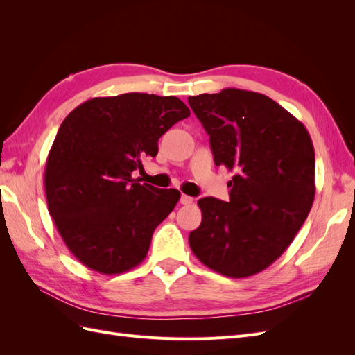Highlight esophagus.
Returning <instances> with one entry per match:
<instances>
[{
  "mask_svg": "<svg viewBox=\"0 0 355 355\" xmlns=\"http://www.w3.org/2000/svg\"><path fill=\"white\" fill-rule=\"evenodd\" d=\"M192 201H194V198L189 197V196L182 194V197H180V202L184 204V206H189V204H192Z\"/></svg>",
  "mask_w": 355,
  "mask_h": 355,
  "instance_id": "obj_1",
  "label": "esophagus"
}]
</instances>
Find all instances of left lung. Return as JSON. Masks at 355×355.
I'll use <instances>...</instances> for the list:
<instances>
[{"mask_svg":"<svg viewBox=\"0 0 355 355\" xmlns=\"http://www.w3.org/2000/svg\"><path fill=\"white\" fill-rule=\"evenodd\" d=\"M214 164L234 170L230 201L198 200L191 250L232 278L263 271L296 237L315 196V154L305 125L265 94L223 89L189 96Z\"/></svg>","mask_w":355,"mask_h":355,"instance_id":"left-lung-1","label":"left lung"}]
</instances>
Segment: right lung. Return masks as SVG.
Returning a JSON list of instances; mask_svg holds the SVG:
<instances>
[{
	"label": "right lung",
	"instance_id": "1",
	"mask_svg": "<svg viewBox=\"0 0 355 355\" xmlns=\"http://www.w3.org/2000/svg\"><path fill=\"white\" fill-rule=\"evenodd\" d=\"M189 115L175 96L125 93L90 99L63 120L47 157L46 197L62 240L83 265L114 275L145 259L180 192L139 184L133 171Z\"/></svg>",
	"mask_w": 355,
	"mask_h": 355
}]
</instances>
